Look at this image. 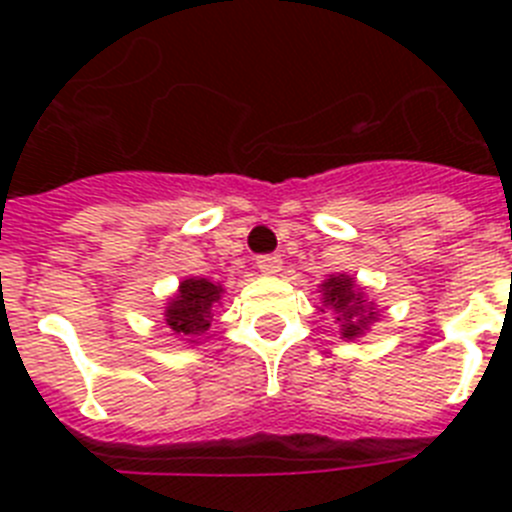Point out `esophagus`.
I'll return each mask as SVG.
<instances>
[{"label": "esophagus", "instance_id": "34e87169", "mask_svg": "<svg viewBox=\"0 0 512 512\" xmlns=\"http://www.w3.org/2000/svg\"><path fill=\"white\" fill-rule=\"evenodd\" d=\"M256 266H259L261 274L271 277V274H277V271L282 269V259H279L277 253H266V256H259V259H256Z\"/></svg>", "mask_w": 512, "mask_h": 512}]
</instances>
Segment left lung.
Instances as JSON below:
<instances>
[{
	"instance_id": "1",
	"label": "left lung",
	"mask_w": 512,
	"mask_h": 512,
	"mask_svg": "<svg viewBox=\"0 0 512 512\" xmlns=\"http://www.w3.org/2000/svg\"><path fill=\"white\" fill-rule=\"evenodd\" d=\"M323 305L328 307L336 320L341 323L343 338H359L364 336L369 325L377 320V310L374 302H366L364 292L356 287V282L346 274H330L323 284Z\"/></svg>"
}]
</instances>
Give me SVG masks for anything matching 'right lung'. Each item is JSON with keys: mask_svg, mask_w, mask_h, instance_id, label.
<instances>
[{"mask_svg": "<svg viewBox=\"0 0 512 512\" xmlns=\"http://www.w3.org/2000/svg\"><path fill=\"white\" fill-rule=\"evenodd\" d=\"M223 297V287L212 284L210 279L192 277L179 284V292L166 305V325L182 341L202 336L212 323V310Z\"/></svg>", "mask_w": 512, "mask_h": 512, "instance_id": "add662e5", "label": "right lung"}]
</instances>
